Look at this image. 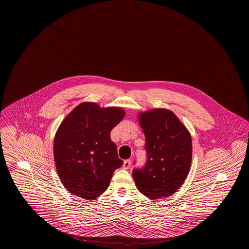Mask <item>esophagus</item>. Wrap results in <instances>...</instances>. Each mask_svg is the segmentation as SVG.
I'll return each mask as SVG.
<instances>
[{
  "instance_id": "obj_1",
  "label": "esophagus",
  "mask_w": 249,
  "mask_h": 249,
  "mask_svg": "<svg viewBox=\"0 0 249 249\" xmlns=\"http://www.w3.org/2000/svg\"><path fill=\"white\" fill-rule=\"evenodd\" d=\"M131 166V160L130 159H127V160H124V165H123V168L124 170H128L130 168Z\"/></svg>"
}]
</instances>
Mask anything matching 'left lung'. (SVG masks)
Wrapping results in <instances>:
<instances>
[{
	"mask_svg": "<svg viewBox=\"0 0 249 249\" xmlns=\"http://www.w3.org/2000/svg\"><path fill=\"white\" fill-rule=\"evenodd\" d=\"M139 122L145 135L147 161L142 168L133 170L136 185L152 199L170 196L182 186L190 170L191 136L169 109L141 113Z\"/></svg>",
	"mask_w": 249,
	"mask_h": 249,
	"instance_id": "obj_1",
	"label": "left lung"
}]
</instances>
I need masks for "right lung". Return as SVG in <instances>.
I'll return each instance as SVG.
<instances>
[{"mask_svg":"<svg viewBox=\"0 0 249 249\" xmlns=\"http://www.w3.org/2000/svg\"><path fill=\"white\" fill-rule=\"evenodd\" d=\"M124 114L121 107L85 102L62 122L54 139V161L69 193L89 200L107 189L114 170L123 165L110 131Z\"/></svg>","mask_w":249,"mask_h":249,"instance_id":"add662e5","label":"right lung"}]
</instances>
